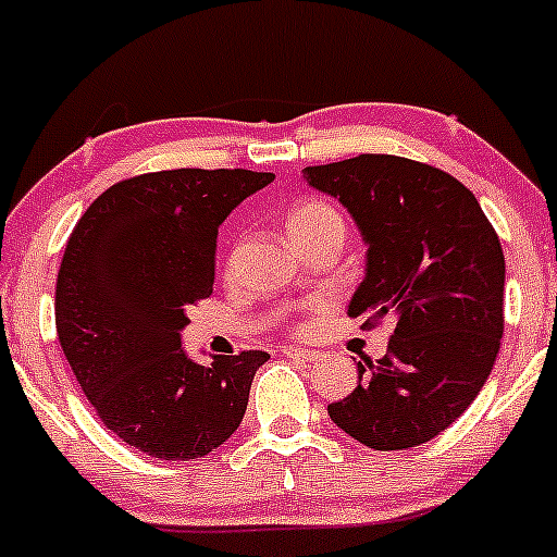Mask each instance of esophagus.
Wrapping results in <instances>:
<instances>
[{
    "mask_svg": "<svg viewBox=\"0 0 557 557\" xmlns=\"http://www.w3.org/2000/svg\"><path fill=\"white\" fill-rule=\"evenodd\" d=\"M284 356H289V358H302V361H315V358H319V352L308 350V348H292V345H286Z\"/></svg>",
    "mask_w": 557,
    "mask_h": 557,
    "instance_id": "esophagus-1",
    "label": "esophagus"
}]
</instances>
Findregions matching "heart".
Wrapping results in <instances>:
<instances>
[{
  "label": "heart",
  "mask_w": 557,
  "mask_h": 557,
  "mask_svg": "<svg viewBox=\"0 0 557 557\" xmlns=\"http://www.w3.org/2000/svg\"><path fill=\"white\" fill-rule=\"evenodd\" d=\"M332 225H345L343 214L337 212L329 201L321 199H300L289 207L286 212V231H289L292 242L300 247L310 236L321 233Z\"/></svg>",
  "instance_id": "b5f03b06"
}]
</instances>
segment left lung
Here are the masks:
<instances>
[{
  "label": "left lung",
  "instance_id": "left-lung-1",
  "mask_svg": "<svg viewBox=\"0 0 557 557\" xmlns=\"http://www.w3.org/2000/svg\"><path fill=\"white\" fill-rule=\"evenodd\" d=\"M302 175L348 207L369 247L348 315L396 321L385 356L358 363L356 391L329 404V417L376 451L420 446L492 374L505 332L499 236L470 188L422 161L361 153Z\"/></svg>",
  "mask_w": 557,
  "mask_h": 557
}]
</instances>
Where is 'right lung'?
<instances>
[{"label":"right lung","mask_w":557,"mask_h":557,"mask_svg":"<svg viewBox=\"0 0 557 557\" xmlns=\"http://www.w3.org/2000/svg\"><path fill=\"white\" fill-rule=\"evenodd\" d=\"M273 172L161 170L98 196L71 231L55 286V326L98 420L148 457L188 462L244 420L265 350L190 361V305L214 284L218 228Z\"/></svg>","instance_id":"right-lung-1"}]
</instances>
